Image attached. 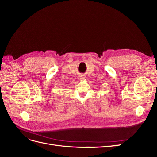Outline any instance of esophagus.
I'll return each mask as SVG.
<instances>
[{
    "instance_id": "1",
    "label": "esophagus",
    "mask_w": 157,
    "mask_h": 157,
    "mask_svg": "<svg viewBox=\"0 0 157 157\" xmlns=\"http://www.w3.org/2000/svg\"><path fill=\"white\" fill-rule=\"evenodd\" d=\"M85 78H84V76H79V79H83Z\"/></svg>"
}]
</instances>
